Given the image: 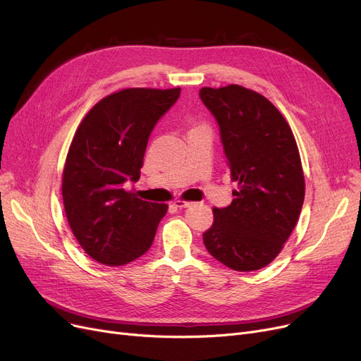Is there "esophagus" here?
<instances>
[{"label":"esophagus","instance_id":"esophagus-1","mask_svg":"<svg viewBox=\"0 0 361 361\" xmlns=\"http://www.w3.org/2000/svg\"><path fill=\"white\" fill-rule=\"evenodd\" d=\"M191 204H192V202H187V200H174V203H173V206L179 207V209H183V207H188Z\"/></svg>","mask_w":361,"mask_h":361}]
</instances>
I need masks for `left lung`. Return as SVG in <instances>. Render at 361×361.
<instances>
[{
    "label": "left lung",
    "mask_w": 361,
    "mask_h": 361,
    "mask_svg": "<svg viewBox=\"0 0 361 361\" xmlns=\"http://www.w3.org/2000/svg\"><path fill=\"white\" fill-rule=\"evenodd\" d=\"M200 99L218 126L231 178L238 183L227 207H214L203 243L223 265L256 271L277 257L304 202V174L286 118L265 96L231 84L203 87Z\"/></svg>",
    "instance_id": "8db88e82"
}]
</instances>
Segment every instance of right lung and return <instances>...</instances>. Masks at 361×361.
Wrapping results in <instances>:
<instances>
[{
  "instance_id": "1",
  "label": "right lung",
  "mask_w": 361,
  "mask_h": 361,
  "mask_svg": "<svg viewBox=\"0 0 361 361\" xmlns=\"http://www.w3.org/2000/svg\"><path fill=\"white\" fill-rule=\"evenodd\" d=\"M180 89H125L104 97L73 135L61 194L72 232L99 264L120 267L150 248L167 204L125 190L140 179L152 129Z\"/></svg>"
}]
</instances>
